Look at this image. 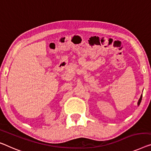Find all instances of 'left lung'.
Returning <instances> with one entry per match:
<instances>
[{
  "label": "left lung",
  "mask_w": 151,
  "mask_h": 151,
  "mask_svg": "<svg viewBox=\"0 0 151 151\" xmlns=\"http://www.w3.org/2000/svg\"><path fill=\"white\" fill-rule=\"evenodd\" d=\"M142 96H140V99H139V100H138V106L140 105V104L141 100H142Z\"/></svg>",
  "instance_id": "left-lung-1"
}]
</instances>
